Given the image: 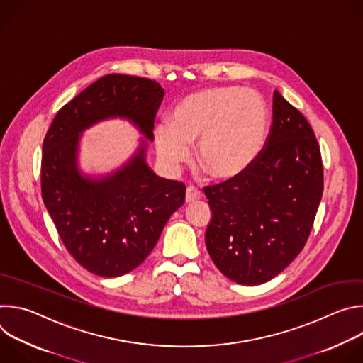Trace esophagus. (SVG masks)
<instances>
[{
    "mask_svg": "<svg viewBox=\"0 0 363 363\" xmlns=\"http://www.w3.org/2000/svg\"><path fill=\"white\" fill-rule=\"evenodd\" d=\"M201 192L196 189V188H194V186H188L186 188V192H185V202L186 203H191V202H195V201H198V199H201Z\"/></svg>",
    "mask_w": 363,
    "mask_h": 363,
    "instance_id": "34e87169",
    "label": "esophagus"
}]
</instances>
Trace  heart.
<instances>
[{
  "mask_svg": "<svg viewBox=\"0 0 363 363\" xmlns=\"http://www.w3.org/2000/svg\"><path fill=\"white\" fill-rule=\"evenodd\" d=\"M158 160L177 172L191 158L198 142L196 161L216 179H233L260 158L269 136V108L263 96L237 86L210 87L179 99L168 122L153 128Z\"/></svg>",
  "mask_w": 363,
  "mask_h": 363,
  "instance_id": "heart-1",
  "label": "heart"
}]
</instances>
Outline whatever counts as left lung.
<instances>
[{
	"instance_id": "obj_1",
	"label": "left lung",
	"mask_w": 363,
	"mask_h": 363,
	"mask_svg": "<svg viewBox=\"0 0 363 363\" xmlns=\"http://www.w3.org/2000/svg\"><path fill=\"white\" fill-rule=\"evenodd\" d=\"M242 175L203 188L213 211L205 245L230 280L263 284L303 250L323 194L319 143L304 116L273 93V128Z\"/></svg>"
}]
</instances>
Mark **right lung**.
I'll return each mask as SVG.
<instances>
[{"mask_svg": "<svg viewBox=\"0 0 363 363\" xmlns=\"http://www.w3.org/2000/svg\"><path fill=\"white\" fill-rule=\"evenodd\" d=\"M162 86L149 79L106 74L65 105L51 123L41 160V195L59 235L87 272L119 277L136 269L185 201V185L158 177L146 162ZM111 118L142 135L135 152L105 174L79 165L82 132Z\"/></svg>", "mask_w": 363, "mask_h": 363, "instance_id": "obj_1", "label": "right lung"}]
</instances>
